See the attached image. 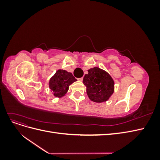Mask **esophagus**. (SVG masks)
Segmentation results:
<instances>
[{
    "label": "esophagus",
    "instance_id": "34e87169",
    "mask_svg": "<svg viewBox=\"0 0 160 160\" xmlns=\"http://www.w3.org/2000/svg\"><path fill=\"white\" fill-rule=\"evenodd\" d=\"M83 77H81V78H79V79H78V80H79V81H83Z\"/></svg>",
    "mask_w": 160,
    "mask_h": 160
}]
</instances>
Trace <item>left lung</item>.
<instances>
[{"label": "left lung", "mask_w": 160, "mask_h": 160, "mask_svg": "<svg viewBox=\"0 0 160 160\" xmlns=\"http://www.w3.org/2000/svg\"><path fill=\"white\" fill-rule=\"evenodd\" d=\"M83 83L86 87L88 98L95 103L105 102L114 93L115 83L108 72L99 67H95L88 70Z\"/></svg>", "instance_id": "left-lung-1"}]
</instances>
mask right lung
<instances>
[{
  "label": "right lung",
  "instance_id": "add662e5",
  "mask_svg": "<svg viewBox=\"0 0 160 160\" xmlns=\"http://www.w3.org/2000/svg\"><path fill=\"white\" fill-rule=\"evenodd\" d=\"M77 81V79L70 72L63 69L56 71L49 79V88L52 92L53 96L61 98L67 93L69 86Z\"/></svg>",
  "mask_w": 160,
  "mask_h": 160
}]
</instances>
